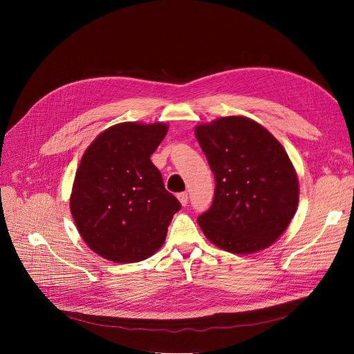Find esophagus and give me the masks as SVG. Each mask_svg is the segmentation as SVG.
Wrapping results in <instances>:
<instances>
[{
  "instance_id": "1",
  "label": "esophagus",
  "mask_w": 354,
  "mask_h": 354,
  "mask_svg": "<svg viewBox=\"0 0 354 354\" xmlns=\"http://www.w3.org/2000/svg\"><path fill=\"white\" fill-rule=\"evenodd\" d=\"M178 199L182 203V207H187L188 205V194L187 192H180L178 194Z\"/></svg>"
}]
</instances>
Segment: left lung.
Instances as JSON below:
<instances>
[{
    "label": "left lung",
    "instance_id": "8db88e82",
    "mask_svg": "<svg viewBox=\"0 0 354 354\" xmlns=\"http://www.w3.org/2000/svg\"><path fill=\"white\" fill-rule=\"evenodd\" d=\"M215 176L211 208L198 224L216 247L250 254L270 247L299 205V180L278 140L247 118H221L195 130Z\"/></svg>",
    "mask_w": 354,
    "mask_h": 354
}]
</instances>
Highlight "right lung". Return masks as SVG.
<instances>
[{"instance_id":"right-lung-1","label":"right lung","mask_w":354,"mask_h":354,"mask_svg":"<svg viewBox=\"0 0 354 354\" xmlns=\"http://www.w3.org/2000/svg\"><path fill=\"white\" fill-rule=\"evenodd\" d=\"M166 132L162 123H120L100 133L82 158L71 215L84 243L110 261L153 255L182 208L151 160Z\"/></svg>"}]
</instances>
